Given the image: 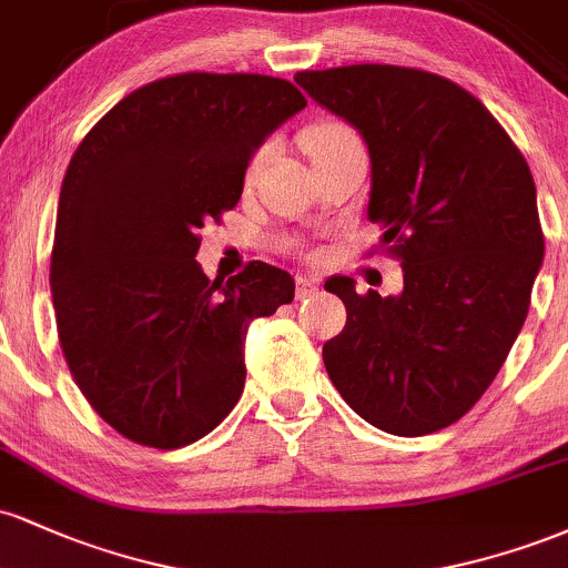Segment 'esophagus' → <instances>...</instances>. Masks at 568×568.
Instances as JSON below:
<instances>
[{"label":"esophagus","instance_id":"34e87169","mask_svg":"<svg viewBox=\"0 0 568 568\" xmlns=\"http://www.w3.org/2000/svg\"><path fill=\"white\" fill-rule=\"evenodd\" d=\"M317 288V280L315 277H306V275H298L296 277V296L298 298H304V296H310L312 291Z\"/></svg>","mask_w":568,"mask_h":568}]
</instances>
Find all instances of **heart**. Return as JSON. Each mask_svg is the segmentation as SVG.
<instances>
[{"instance_id":"heart-1","label":"heart","mask_w":568,"mask_h":568,"mask_svg":"<svg viewBox=\"0 0 568 568\" xmlns=\"http://www.w3.org/2000/svg\"><path fill=\"white\" fill-rule=\"evenodd\" d=\"M302 141H304V149H306V154H310L312 162L328 158V154L342 152V149L363 146L355 130H352L347 122H338V120L312 122V125L304 130ZM266 158H270V143H264V146L256 149L251 165H247V179H253V175L258 173V168L264 165Z\"/></svg>"}]
</instances>
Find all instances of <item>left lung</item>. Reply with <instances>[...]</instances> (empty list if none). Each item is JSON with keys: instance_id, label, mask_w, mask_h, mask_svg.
Returning <instances> with one entry per match:
<instances>
[{"instance_id": "1", "label": "left lung", "mask_w": 568, "mask_h": 568, "mask_svg": "<svg viewBox=\"0 0 568 568\" xmlns=\"http://www.w3.org/2000/svg\"><path fill=\"white\" fill-rule=\"evenodd\" d=\"M293 80L366 139L368 219L403 266L400 296L325 280L347 306L325 371L368 425L438 433L480 400L529 315L545 256L529 162L478 98L433 71L355 63Z\"/></svg>"}]
</instances>
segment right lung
Masks as SVG:
<instances>
[{"mask_svg": "<svg viewBox=\"0 0 568 568\" xmlns=\"http://www.w3.org/2000/svg\"><path fill=\"white\" fill-rule=\"evenodd\" d=\"M304 106L280 77L186 71L133 90L77 146L50 256L58 342L128 440L171 452L216 429L243 395L247 323L293 302L285 270L251 262L221 283L194 256L253 152Z\"/></svg>", "mask_w": 568, "mask_h": 568, "instance_id": "1", "label": "right lung"}]
</instances>
